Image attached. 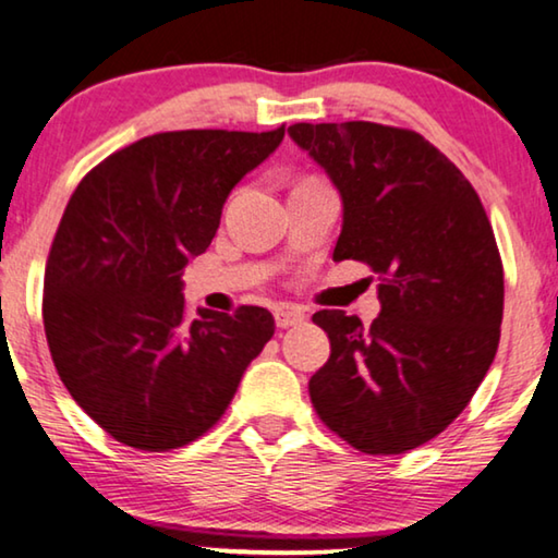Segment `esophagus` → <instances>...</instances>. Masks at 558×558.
<instances>
[{"label": "esophagus", "mask_w": 558, "mask_h": 558, "mask_svg": "<svg viewBox=\"0 0 558 558\" xmlns=\"http://www.w3.org/2000/svg\"><path fill=\"white\" fill-rule=\"evenodd\" d=\"M274 322H277L279 329L296 327V324L304 322V312H302V308H296V306L281 304V306L274 308Z\"/></svg>", "instance_id": "obj_1"}]
</instances>
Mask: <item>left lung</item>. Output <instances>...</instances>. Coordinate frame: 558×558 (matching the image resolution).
Returning a JSON list of instances; mask_svg holds the SVG:
<instances>
[{"instance_id": "1", "label": "left lung", "mask_w": 558, "mask_h": 558, "mask_svg": "<svg viewBox=\"0 0 558 558\" xmlns=\"http://www.w3.org/2000/svg\"><path fill=\"white\" fill-rule=\"evenodd\" d=\"M344 202L333 262L376 277L381 314L322 308L329 362L308 379L314 411L364 453H404L474 397L501 337L504 264L474 186L422 134L374 122L291 124Z\"/></svg>"}]
</instances>
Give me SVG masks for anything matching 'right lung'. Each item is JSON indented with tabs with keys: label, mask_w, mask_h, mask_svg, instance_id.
Here are the masks:
<instances>
[{
	"label": "right lung",
	"mask_w": 558,
	"mask_h": 558,
	"mask_svg": "<svg viewBox=\"0 0 558 558\" xmlns=\"http://www.w3.org/2000/svg\"><path fill=\"white\" fill-rule=\"evenodd\" d=\"M281 140L284 124L144 136L99 161L66 204L45 269L47 344L72 399L119 444L169 451L199 439L274 337L262 306L192 319L182 277L234 184Z\"/></svg>",
	"instance_id": "1"
}]
</instances>
